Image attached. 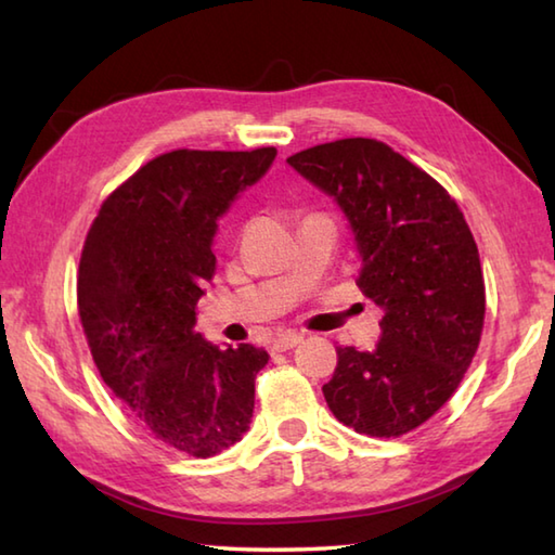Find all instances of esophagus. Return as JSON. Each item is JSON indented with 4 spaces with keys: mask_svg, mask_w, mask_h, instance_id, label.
<instances>
[{
    "mask_svg": "<svg viewBox=\"0 0 555 555\" xmlns=\"http://www.w3.org/2000/svg\"><path fill=\"white\" fill-rule=\"evenodd\" d=\"M300 340H302V334H298V332H284V334H279L274 338V344H271V348H274L276 352H286L291 348H296Z\"/></svg>",
    "mask_w": 555,
    "mask_h": 555,
    "instance_id": "1",
    "label": "esophagus"
}]
</instances>
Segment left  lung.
Here are the masks:
<instances>
[{"label":"left lung","instance_id":"left-lung-1","mask_svg":"<svg viewBox=\"0 0 555 555\" xmlns=\"http://www.w3.org/2000/svg\"><path fill=\"white\" fill-rule=\"evenodd\" d=\"M286 162L346 215L358 286L384 310L374 350L336 348L326 405L358 434L396 439L446 405L477 352L487 296L473 231L441 183L379 140H334Z\"/></svg>","mask_w":555,"mask_h":555}]
</instances>
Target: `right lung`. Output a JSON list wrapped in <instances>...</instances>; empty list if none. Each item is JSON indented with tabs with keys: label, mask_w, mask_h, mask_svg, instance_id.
Returning a JSON list of instances; mask_svg holds the SVG:
<instances>
[{
	"label": "right lung",
	"mask_w": 555,
	"mask_h": 555,
	"mask_svg": "<svg viewBox=\"0 0 555 555\" xmlns=\"http://www.w3.org/2000/svg\"><path fill=\"white\" fill-rule=\"evenodd\" d=\"M276 147L173 150L104 199L78 267V314L114 396L176 451L211 457L241 441L264 348L211 346L195 305L217 269V221Z\"/></svg>",
	"instance_id": "add662e5"
}]
</instances>
